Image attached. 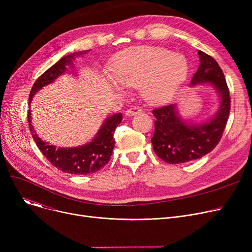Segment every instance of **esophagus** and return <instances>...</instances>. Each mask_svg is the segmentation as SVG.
<instances>
[{
    "mask_svg": "<svg viewBox=\"0 0 252 252\" xmlns=\"http://www.w3.org/2000/svg\"><path fill=\"white\" fill-rule=\"evenodd\" d=\"M141 112H142V110L139 107H137V106H133V107L128 108L126 111V116H134V115H137V114H139Z\"/></svg>",
    "mask_w": 252,
    "mask_h": 252,
    "instance_id": "obj_1",
    "label": "esophagus"
}]
</instances>
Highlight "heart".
Here are the masks:
<instances>
[{
    "mask_svg": "<svg viewBox=\"0 0 252 252\" xmlns=\"http://www.w3.org/2000/svg\"><path fill=\"white\" fill-rule=\"evenodd\" d=\"M111 86L123 91L140 87L142 97L151 104L167 101L186 79L188 62L183 55L158 47H139L126 52L112 66Z\"/></svg>",
    "mask_w": 252,
    "mask_h": 252,
    "instance_id": "heart-1",
    "label": "heart"
}]
</instances>
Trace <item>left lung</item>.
Segmentation results:
<instances>
[{
    "instance_id": "8db88e82",
    "label": "left lung",
    "mask_w": 252,
    "mask_h": 252,
    "mask_svg": "<svg viewBox=\"0 0 252 252\" xmlns=\"http://www.w3.org/2000/svg\"><path fill=\"white\" fill-rule=\"evenodd\" d=\"M200 65L192 77L191 86L209 84L219 93L220 105L217 114L204 124L189 125L179 115L176 104L152 111L156 121L151 139L156 155L169 164L192 161L213 151L226 127L231 98L223 72L218 62L206 53L198 51Z\"/></svg>"
}]
</instances>
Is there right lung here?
Returning <instances> with one entry per match:
<instances>
[{
    "mask_svg": "<svg viewBox=\"0 0 252 252\" xmlns=\"http://www.w3.org/2000/svg\"><path fill=\"white\" fill-rule=\"evenodd\" d=\"M89 51V50H88ZM88 51L75 52L64 56L57 63L46 70L34 82L29 98V104L31 105L32 99L42 88L55 81L58 76L67 70V66H73V60L82 54H86ZM31 110L28 113V119L32 136L38 149L43 155L58 169L64 173L71 175H90L96 173L104 165L108 163L114 148L115 141L113 139L114 130L117 126L122 123L123 114L116 113L109 116L101 126V128L93 139L92 142L84 145V146L73 148H56L53 145H49L39 138L33 130L32 125Z\"/></svg>",
    "mask_w": 252,
    "mask_h": 252,
    "instance_id": "right-lung-1",
    "label": "right lung"
}]
</instances>
